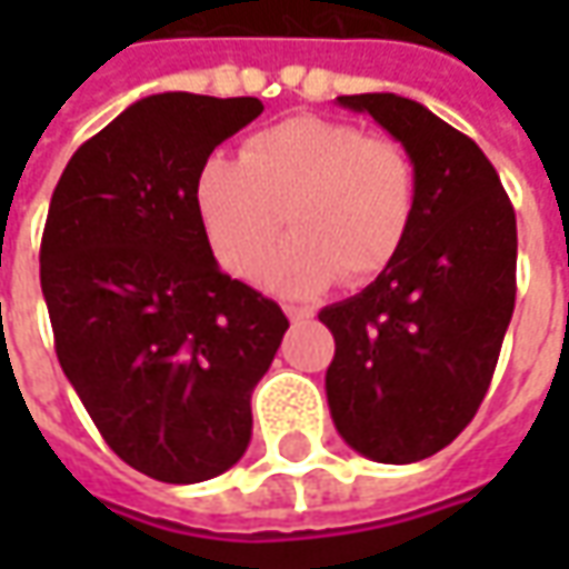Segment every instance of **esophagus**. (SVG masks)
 <instances>
[{
	"label": "esophagus",
	"instance_id": "esophagus-1",
	"mask_svg": "<svg viewBox=\"0 0 569 569\" xmlns=\"http://www.w3.org/2000/svg\"><path fill=\"white\" fill-rule=\"evenodd\" d=\"M284 313L291 322H310L313 319V310L310 307H284Z\"/></svg>",
	"mask_w": 569,
	"mask_h": 569
}]
</instances>
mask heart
Segmentation results:
<instances>
[{"mask_svg": "<svg viewBox=\"0 0 569 569\" xmlns=\"http://www.w3.org/2000/svg\"><path fill=\"white\" fill-rule=\"evenodd\" d=\"M192 199L214 259L237 278L259 272L284 214L295 237L266 269V284L310 295L336 274L363 284L396 262L418 211V170L396 139L295 117L250 136L240 158L211 154Z\"/></svg>", "mask_w": 569, "mask_h": 569, "instance_id": "1", "label": "heart"}]
</instances>
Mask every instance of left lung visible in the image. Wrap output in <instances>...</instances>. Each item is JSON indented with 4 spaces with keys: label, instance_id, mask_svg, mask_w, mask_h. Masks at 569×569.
<instances>
[{
    "label": "left lung",
    "instance_id": "left-lung-1",
    "mask_svg": "<svg viewBox=\"0 0 569 569\" xmlns=\"http://www.w3.org/2000/svg\"><path fill=\"white\" fill-rule=\"evenodd\" d=\"M405 144L418 211L396 262L326 307V396L345 443L408 466L449 447L485 402L516 303V211L485 151L399 94H345Z\"/></svg>",
    "mask_w": 569,
    "mask_h": 569
}]
</instances>
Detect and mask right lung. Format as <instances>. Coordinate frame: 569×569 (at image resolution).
<instances>
[{
    "label": "right lung",
    "mask_w": 569,
    "mask_h": 569,
    "mask_svg": "<svg viewBox=\"0 0 569 569\" xmlns=\"http://www.w3.org/2000/svg\"><path fill=\"white\" fill-rule=\"evenodd\" d=\"M262 113L256 98L167 91L78 148L50 199L40 288L56 358L107 447L167 485L228 471L288 317L218 269L196 173Z\"/></svg>",
    "instance_id": "add662e5"
}]
</instances>
